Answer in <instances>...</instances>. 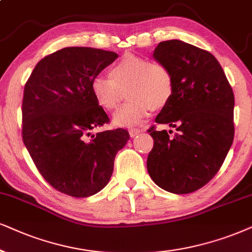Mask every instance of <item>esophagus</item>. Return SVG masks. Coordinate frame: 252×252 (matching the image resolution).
<instances>
[{"label": "esophagus", "instance_id": "obj_1", "mask_svg": "<svg viewBox=\"0 0 252 252\" xmlns=\"http://www.w3.org/2000/svg\"><path fill=\"white\" fill-rule=\"evenodd\" d=\"M142 130L141 129H130L129 130V135L130 137H136L138 133H141Z\"/></svg>", "mask_w": 252, "mask_h": 252}]
</instances>
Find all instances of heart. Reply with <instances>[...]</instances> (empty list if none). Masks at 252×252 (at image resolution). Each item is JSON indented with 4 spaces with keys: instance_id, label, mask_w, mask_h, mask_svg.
<instances>
[{
    "instance_id": "obj_1",
    "label": "heart",
    "mask_w": 252,
    "mask_h": 252,
    "mask_svg": "<svg viewBox=\"0 0 252 252\" xmlns=\"http://www.w3.org/2000/svg\"><path fill=\"white\" fill-rule=\"evenodd\" d=\"M91 91L96 103L107 111L115 110L126 93L129 101L114 115V123L133 126L152 109H161L170 103L174 78L164 63L128 53L111 66L110 76L95 75Z\"/></svg>"
}]
</instances>
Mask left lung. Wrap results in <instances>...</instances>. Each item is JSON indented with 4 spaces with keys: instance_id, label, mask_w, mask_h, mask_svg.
I'll return each mask as SVG.
<instances>
[{
    "instance_id": "1",
    "label": "left lung",
    "mask_w": 252,
    "mask_h": 252,
    "mask_svg": "<svg viewBox=\"0 0 252 252\" xmlns=\"http://www.w3.org/2000/svg\"><path fill=\"white\" fill-rule=\"evenodd\" d=\"M154 58L174 78L173 96L156 122L177 131H157L154 126L148 130L154 148L146 167L160 189L195 192L218 173L234 141V92L208 51L172 39L158 44Z\"/></svg>"
}]
</instances>
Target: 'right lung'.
Wrapping results in <instances>:
<instances>
[{
  "label": "right lung",
  "instance_id": "add662e5",
  "mask_svg": "<svg viewBox=\"0 0 252 252\" xmlns=\"http://www.w3.org/2000/svg\"><path fill=\"white\" fill-rule=\"evenodd\" d=\"M92 47H65L44 57L24 86L22 138L41 177L74 197L100 192L109 181L124 129L91 131L110 122L91 82L117 58Z\"/></svg>",
  "mask_w": 252,
  "mask_h": 252
}]
</instances>
